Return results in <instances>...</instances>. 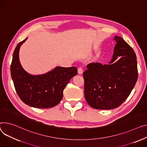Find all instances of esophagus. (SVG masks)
<instances>
[{"mask_svg":"<svg viewBox=\"0 0 147 147\" xmlns=\"http://www.w3.org/2000/svg\"><path fill=\"white\" fill-rule=\"evenodd\" d=\"M78 74H82L83 73V68H81V67H80V68H78Z\"/></svg>","mask_w":147,"mask_h":147,"instance_id":"1","label":"esophagus"}]
</instances>
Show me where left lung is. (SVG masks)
I'll return each mask as SVG.
<instances>
[{
    "label": "left lung",
    "instance_id": "left-lung-1",
    "mask_svg": "<svg viewBox=\"0 0 147 147\" xmlns=\"http://www.w3.org/2000/svg\"><path fill=\"white\" fill-rule=\"evenodd\" d=\"M113 40L116 44L109 64L90 63L83 73L86 100L96 109L119 107L129 96L138 79L137 61L132 48L120 36H115Z\"/></svg>",
    "mask_w": 147,
    "mask_h": 147
}]
</instances>
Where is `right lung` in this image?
Masks as SVG:
<instances>
[{"mask_svg":"<svg viewBox=\"0 0 147 147\" xmlns=\"http://www.w3.org/2000/svg\"><path fill=\"white\" fill-rule=\"evenodd\" d=\"M19 42L13 54L11 73L16 92L25 104L36 108H50L61 100L63 90L71 78L77 75L76 67H57L42 75H31L24 70L19 60Z\"/></svg>","mask_w":147,"mask_h":147,"instance_id":"right-lung-1","label":"right lung"}]
</instances>
